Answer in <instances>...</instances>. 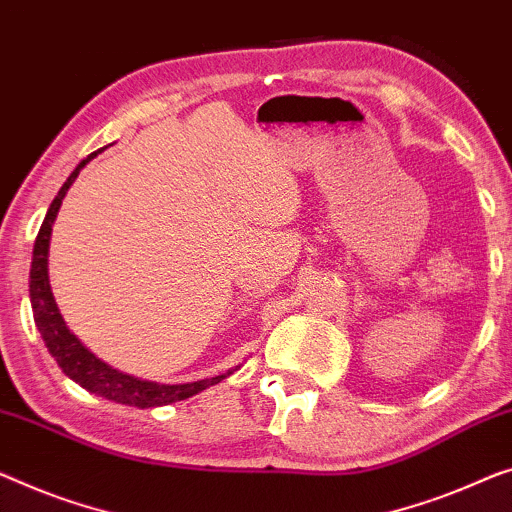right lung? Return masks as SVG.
I'll use <instances>...</instances> for the list:
<instances>
[{"label": "right lung", "mask_w": 512, "mask_h": 512, "mask_svg": "<svg viewBox=\"0 0 512 512\" xmlns=\"http://www.w3.org/2000/svg\"><path fill=\"white\" fill-rule=\"evenodd\" d=\"M98 151H94V154H89L85 160H82V163L71 172V177L64 181V186L59 188V193L55 200H52L48 213H45L41 230H38L36 243H34L32 271H29V301H32L36 329L41 333L45 347H48V352L57 361L61 372H64L68 379H73L75 384L87 388L89 393H96L105 400L128 404V407H137V409L163 407V404L193 398V395L202 393L204 388H209L213 384H218V381H223L225 377H230L234 370H227L223 375L211 377V379L193 381V384H158V381L126 375V372H121L105 361H101L94 352H89V349L82 345L78 335L66 326L64 317H61V312L57 308L55 296H52L50 278H48L52 225H55L61 200L66 197L68 188H71L73 181L78 179L82 167H85L91 158L98 156Z\"/></svg>", "instance_id": "add662e5"}]
</instances>
